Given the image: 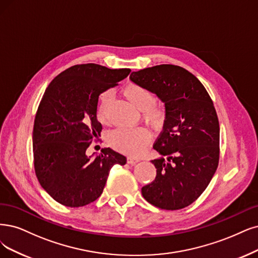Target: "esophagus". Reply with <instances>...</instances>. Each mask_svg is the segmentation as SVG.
<instances>
[{
  "label": "esophagus",
  "mask_w": 258,
  "mask_h": 258,
  "mask_svg": "<svg viewBox=\"0 0 258 258\" xmlns=\"http://www.w3.org/2000/svg\"><path fill=\"white\" fill-rule=\"evenodd\" d=\"M139 161H140V159H139V158H136V157H132V156H130V157L127 158V163H128V164H131V165H135V164L139 163Z\"/></svg>",
  "instance_id": "1"
}]
</instances>
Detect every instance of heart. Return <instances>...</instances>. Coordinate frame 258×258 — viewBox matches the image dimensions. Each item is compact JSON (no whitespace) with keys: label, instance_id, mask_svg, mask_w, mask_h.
Masks as SVG:
<instances>
[{"label":"heart","instance_id":"b5f03b06","mask_svg":"<svg viewBox=\"0 0 258 258\" xmlns=\"http://www.w3.org/2000/svg\"><path fill=\"white\" fill-rule=\"evenodd\" d=\"M123 94L134 106L142 111V118L150 125L158 127L165 121V111L154 103V94L150 89L139 84H128L123 89ZM110 93L104 92L100 98L98 118L100 122H107V107ZM151 139L150 132L144 127L118 128L110 135V144L114 149L128 155H140Z\"/></svg>","mask_w":258,"mask_h":258}]
</instances>
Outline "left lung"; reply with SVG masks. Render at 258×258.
Wrapping results in <instances>:
<instances>
[{
	"label": "left lung",
	"mask_w": 258,
	"mask_h": 258,
	"mask_svg": "<svg viewBox=\"0 0 258 258\" xmlns=\"http://www.w3.org/2000/svg\"><path fill=\"white\" fill-rule=\"evenodd\" d=\"M130 80L155 93L166 109L153 146L161 155L152 160L156 177L141 194L158 208L182 209L203 194L218 167L220 127L214 103L202 83L178 66L151 67Z\"/></svg>",
	"instance_id": "8db88e82"
}]
</instances>
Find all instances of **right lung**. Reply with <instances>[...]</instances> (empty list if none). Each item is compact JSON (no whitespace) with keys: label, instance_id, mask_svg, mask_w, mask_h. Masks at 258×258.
<instances>
[{"label":"right lung","instance_id":"right-lung-1","mask_svg":"<svg viewBox=\"0 0 258 258\" xmlns=\"http://www.w3.org/2000/svg\"><path fill=\"white\" fill-rule=\"evenodd\" d=\"M130 72L76 64L45 89L34 122V166L41 187L56 202L68 207L90 204L102 195L111 167L126 164V157L110 148L93 157L86 150L102 132L99 95Z\"/></svg>","mask_w":258,"mask_h":258}]
</instances>
